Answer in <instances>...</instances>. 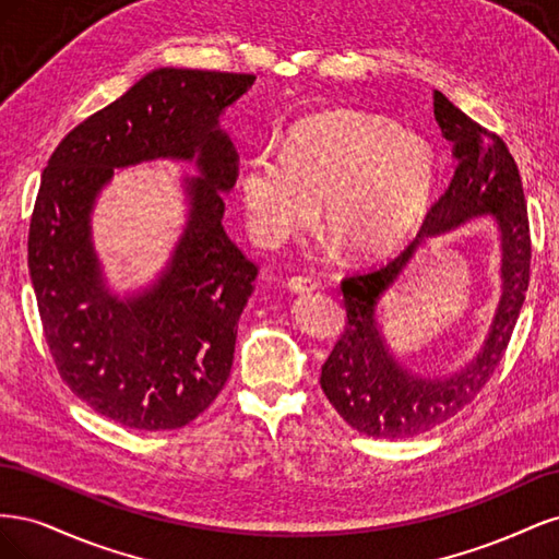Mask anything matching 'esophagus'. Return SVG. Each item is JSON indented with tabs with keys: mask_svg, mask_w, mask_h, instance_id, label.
Masks as SVG:
<instances>
[{
	"mask_svg": "<svg viewBox=\"0 0 559 559\" xmlns=\"http://www.w3.org/2000/svg\"><path fill=\"white\" fill-rule=\"evenodd\" d=\"M319 286V280L312 275H294L289 277V289L296 294H310Z\"/></svg>",
	"mask_w": 559,
	"mask_h": 559,
	"instance_id": "1",
	"label": "esophagus"
}]
</instances>
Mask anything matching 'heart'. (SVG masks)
Returning <instances> with one entry per match:
<instances>
[{
    "instance_id": "1",
    "label": "heart",
    "mask_w": 559,
    "mask_h": 559,
    "mask_svg": "<svg viewBox=\"0 0 559 559\" xmlns=\"http://www.w3.org/2000/svg\"><path fill=\"white\" fill-rule=\"evenodd\" d=\"M436 175L431 146L376 114L324 111L302 118L284 148L265 146L242 173L247 228L280 245L312 226L317 205L352 253L399 245L425 210Z\"/></svg>"
}]
</instances>
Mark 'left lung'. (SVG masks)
<instances>
[{"mask_svg": "<svg viewBox=\"0 0 559 559\" xmlns=\"http://www.w3.org/2000/svg\"><path fill=\"white\" fill-rule=\"evenodd\" d=\"M433 116L452 144L454 175L448 189L431 202L415 242L386 263L357 270L341 282L345 331L321 366L319 384L337 415L352 429L373 438H413L462 413L495 376L530 286L527 200L509 146L438 91H433ZM480 213H492L502 228L504 294L493 331L479 357L452 379L411 377L393 361L377 331V298L421 239Z\"/></svg>", "mask_w": 559, "mask_h": 559, "instance_id": "8db88e82", "label": "left lung"}]
</instances>
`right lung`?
<instances>
[{
	"label": "right lung",
	"instance_id": "right-lung-1",
	"mask_svg": "<svg viewBox=\"0 0 559 559\" xmlns=\"http://www.w3.org/2000/svg\"><path fill=\"white\" fill-rule=\"evenodd\" d=\"M253 79L163 67L67 132L41 175L27 265L46 345L74 396L123 427H186L230 376L259 265L222 226L240 156L218 114ZM151 157H198L203 177L190 182L192 218L168 273L123 304L98 280L87 214L114 166Z\"/></svg>",
	"mask_w": 559,
	"mask_h": 559
}]
</instances>
